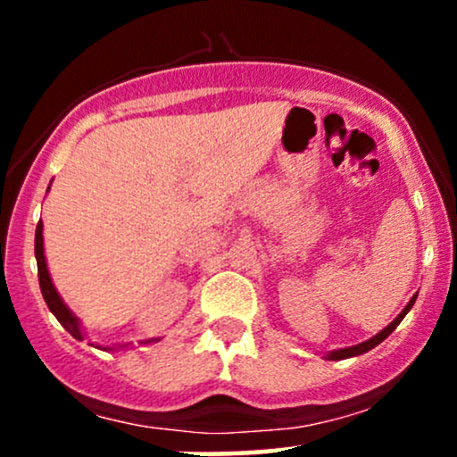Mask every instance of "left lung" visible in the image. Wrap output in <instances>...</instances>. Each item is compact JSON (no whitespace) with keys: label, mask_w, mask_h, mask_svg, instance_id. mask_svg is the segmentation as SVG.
Segmentation results:
<instances>
[{"label":"left lung","mask_w":457,"mask_h":457,"mask_svg":"<svg viewBox=\"0 0 457 457\" xmlns=\"http://www.w3.org/2000/svg\"><path fill=\"white\" fill-rule=\"evenodd\" d=\"M414 301H417V295H414L411 301H408V305L402 309V313L400 316H397L395 320H393V322L389 324V327H385L380 330V333H376L374 337L371 339H367V342H363V344H356V345H350V348H342V350H333V353H328L327 356H324V359H328V361H342V359H350V356H359V354H363V353H367V350H371V348H376V345H378L380 342H385L386 337H389V335L393 333V330L397 328V324L402 322L403 320V316H406L408 312H411L412 309V305H414Z\"/></svg>","instance_id":"8db88e82"}]
</instances>
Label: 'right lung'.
Masks as SVG:
<instances>
[{
    "label": "right lung",
    "mask_w": 457,
    "mask_h": 457,
    "mask_svg": "<svg viewBox=\"0 0 457 457\" xmlns=\"http://www.w3.org/2000/svg\"><path fill=\"white\" fill-rule=\"evenodd\" d=\"M43 221L36 225V243H34V251H36V262H38V281H40V292H43L45 296V303L46 307L51 309V313L57 318V322L64 327L68 333L72 335V337L79 339L81 342L83 339V330H81V324H79V320L75 313L71 312L64 305V301H62V296L57 295L54 281H51L49 277V270H46V260H45V246H43Z\"/></svg>",
    "instance_id": "right-lung-1"
}]
</instances>
